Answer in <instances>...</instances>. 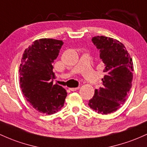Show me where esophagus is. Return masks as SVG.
Segmentation results:
<instances>
[{"mask_svg": "<svg viewBox=\"0 0 147 147\" xmlns=\"http://www.w3.org/2000/svg\"><path fill=\"white\" fill-rule=\"evenodd\" d=\"M78 89H80V87H77V88H70V90L71 91H77V90H78Z\"/></svg>", "mask_w": 147, "mask_h": 147, "instance_id": "34e87169", "label": "esophagus"}]
</instances>
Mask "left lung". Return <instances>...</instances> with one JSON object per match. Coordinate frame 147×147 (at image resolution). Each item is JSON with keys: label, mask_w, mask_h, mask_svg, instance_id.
<instances>
[{"label": "left lung", "mask_w": 147, "mask_h": 147, "mask_svg": "<svg viewBox=\"0 0 147 147\" xmlns=\"http://www.w3.org/2000/svg\"><path fill=\"white\" fill-rule=\"evenodd\" d=\"M91 40L105 66V75L102 86L95 90L88 105L98 114H110L126 100L132 87L133 63L126 48L118 40L105 36L93 37Z\"/></svg>", "instance_id": "obj_1"}]
</instances>
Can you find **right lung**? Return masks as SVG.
I'll use <instances>...</instances> for the list:
<instances>
[{
	"mask_svg": "<svg viewBox=\"0 0 147 147\" xmlns=\"http://www.w3.org/2000/svg\"><path fill=\"white\" fill-rule=\"evenodd\" d=\"M63 45L61 40H37L24 51L19 67L20 86L27 101L39 112L52 114L61 109L65 89L53 80L52 63Z\"/></svg>",
	"mask_w": 147,
	"mask_h": 147,
	"instance_id": "right-lung-1",
	"label": "right lung"
}]
</instances>
